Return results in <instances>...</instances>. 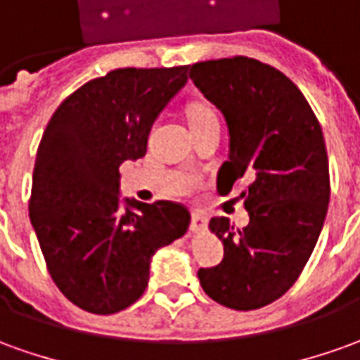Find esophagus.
Masks as SVG:
<instances>
[{"label": "esophagus", "mask_w": 360, "mask_h": 360, "mask_svg": "<svg viewBox=\"0 0 360 360\" xmlns=\"http://www.w3.org/2000/svg\"><path fill=\"white\" fill-rule=\"evenodd\" d=\"M207 217H202L200 212H193L191 217V231L193 232H202L207 231Z\"/></svg>", "instance_id": "obj_1"}]
</instances>
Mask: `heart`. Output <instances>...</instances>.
<instances>
[{
    "instance_id": "b5f03b06",
    "label": "heart",
    "mask_w": 360,
    "mask_h": 360,
    "mask_svg": "<svg viewBox=\"0 0 360 360\" xmlns=\"http://www.w3.org/2000/svg\"><path fill=\"white\" fill-rule=\"evenodd\" d=\"M209 118H217V114H214L207 104H193V106L189 108L191 124H193V122H200V120H209Z\"/></svg>"
}]
</instances>
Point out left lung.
<instances>
[{
    "mask_svg": "<svg viewBox=\"0 0 360 360\" xmlns=\"http://www.w3.org/2000/svg\"><path fill=\"white\" fill-rule=\"evenodd\" d=\"M189 77L229 128L217 187L252 181L240 195L250 217L244 229L226 217L209 222L224 258L200 268L199 282L224 307L258 309L292 288L323 229L331 193L323 131L302 90L256 58L197 63Z\"/></svg>",
    "mask_w": 360,
    "mask_h": 360,
    "instance_id": "obj_1",
    "label": "left lung"
}]
</instances>
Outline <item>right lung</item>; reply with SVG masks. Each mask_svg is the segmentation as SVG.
<instances>
[{
	"instance_id": "right-lung-1",
	"label": "right lung",
	"mask_w": 360,
	"mask_h": 360,
	"mask_svg": "<svg viewBox=\"0 0 360 360\" xmlns=\"http://www.w3.org/2000/svg\"><path fill=\"white\" fill-rule=\"evenodd\" d=\"M187 68H118L90 80L58 106L39 143L29 219L53 282L84 311L110 315L138 302L151 256L189 229L179 202L120 199L118 171L146 155Z\"/></svg>"
}]
</instances>
